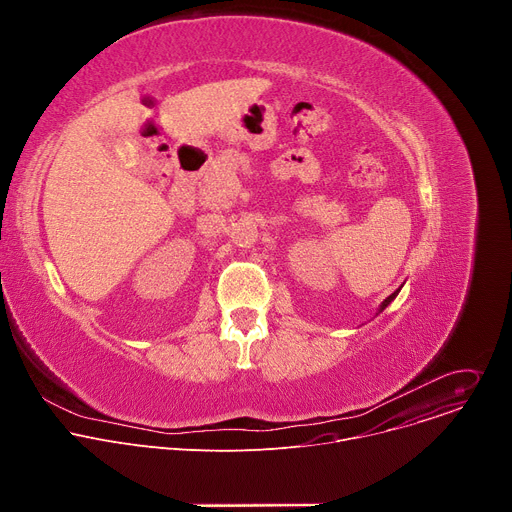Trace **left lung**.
Listing matches in <instances>:
<instances>
[{"mask_svg":"<svg viewBox=\"0 0 512 512\" xmlns=\"http://www.w3.org/2000/svg\"><path fill=\"white\" fill-rule=\"evenodd\" d=\"M399 291H401V287H399L397 291H393V294H391V296H389V298H387V300H385V302H383V304L379 306V312H377V316H379V314H381V312H383V310H385V308H387V306H389V304H391V302H393V300L397 298V294H399Z\"/></svg>","mask_w":512,"mask_h":512,"instance_id":"obj_1","label":"left lung"}]
</instances>
